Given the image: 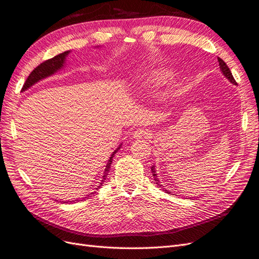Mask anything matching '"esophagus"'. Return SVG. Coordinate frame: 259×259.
I'll return each mask as SVG.
<instances>
[{
  "label": "esophagus",
  "instance_id": "esophagus-1",
  "mask_svg": "<svg viewBox=\"0 0 259 259\" xmlns=\"http://www.w3.org/2000/svg\"><path fill=\"white\" fill-rule=\"evenodd\" d=\"M149 136H150L149 130L141 129V128L137 129V130L134 132V135H132V137H134L135 139H143V138H147Z\"/></svg>",
  "mask_w": 259,
  "mask_h": 259
}]
</instances>
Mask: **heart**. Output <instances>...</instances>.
<instances>
[{
	"label": "heart",
	"mask_w": 259,
	"mask_h": 259,
	"mask_svg": "<svg viewBox=\"0 0 259 259\" xmlns=\"http://www.w3.org/2000/svg\"><path fill=\"white\" fill-rule=\"evenodd\" d=\"M166 78H167V75H165V73H162V72L154 73V75H152L151 77H147L146 79H144V81L142 82V85L146 89L157 87L160 83L164 82Z\"/></svg>",
	"instance_id": "b5f03b06"
}]
</instances>
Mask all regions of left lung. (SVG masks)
I'll list each match as a JSON object with an SVG mask.
<instances>
[{
  "instance_id": "obj_1",
  "label": "left lung",
  "mask_w": 259,
  "mask_h": 259,
  "mask_svg": "<svg viewBox=\"0 0 259 259\" xmlns=\"http://www.w3.org/2000/svg\"><path fill=\"white\" fill-rule=\"evenodd\" d=\"M218 62H219V66H220V69H221V71H223V73L224 75L231 81L232 83H234V84H236V81L234 80V78H233V76H232V72H231V70L229 69V67L227 66V64L221 60L220 57H218ZM151 170H152V172H153V177H154V180H155V182H156V184L158 186V188H160V189H162L164 190L166 193H168V194H172L171 192H169L167 189H165L164 187H162V184H160V182H159V180H158V178H157V175H156V172H155V166H152L151 167Z\"/></svg>"
}]
</instances>
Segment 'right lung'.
<instances>
[{
  "label": "right lung",
  "mask_w": 259,
  "mask_h": 259,
  "mask_svg": "<svg viewBox=\"0 0 259 259\" xmlns=\"http://www.w3.org/2000/svg\"><path fill=\"white\" fill-rule=\"evenodd\" d=\"M68 53H69V52L66 51V52H64V53L58 54V55L54 56L53 58H50V60H47V61H44L43 63H41V64L38 66V67H35V68L31 71L30 75L28 76V78H27V80H26V82H25L24 85H23V90L25 91L26 89L30 88L33 83L36 82V81H39L40 79H43V78H46V77H48V76H51L52 73H54L56 70H58L61 67H63L65 57H66V55H67ZM119 149H120V147H118V149L112 154V156H110V158H109V160H108V162H107V166H106V168H105L104 176H103L102 183L104 182V180L106 179V177H107L108 171H109V169H110V165H112L113 157L115 156V154L118 152V150H119ZM102 183H101V186H102ZM99 188H100V187H99ZM97 190H98V189H97ZM91 194H94V193H91ZM84 198H85V197H84ZM64 203H68V202H64Z\"/></svg>",
  "instance_id": "add662e5"
}]
</instances>
